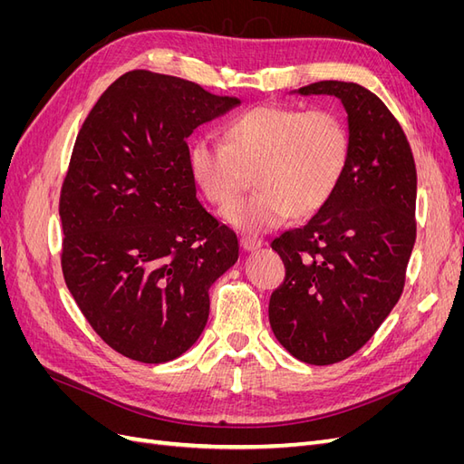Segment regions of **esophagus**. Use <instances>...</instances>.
<instances>
[{
    "mask_svg": "<svg viewBox=\"0 0 464 464\" xmlns=\"http://www.w3.org/2000/svg\"><path fill=\"white\" fill-rule=\"evenodd\" d=\"M240 246L244 251H254V249H259L263 246V240L261 237H254V236H244L240 240Z\"/></svg>",
    "mask_w": 464,
    "mask_h": 464,
    "instance_id": "1",
    "label": "esophagus"
}]
</instances>
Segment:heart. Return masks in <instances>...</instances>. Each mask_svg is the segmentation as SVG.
I'll list each match as a JSON object with an SVG mask.
<instances>
[{
  "label": "heart",
  "instance_id": "obj_1",
  "mask_svg": "<svg viewBox=\"0 0 464 464\" xmlns=\"http://www.w3.org/2000/svg\"><path fill=\"white\" fill-rule=\"evenodd\" d=\"M350 159V131L331 108L256 106L224 125V143L191 145L189 170L203 198L228 207L251 175L258 191L224 210L232 227L266 232L294 217H312L339 189Z\"/></svg>",
  "mask_w": 464,
  "mask_h": 464
}]
</instances>
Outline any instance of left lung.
Segmentation results:
<instances>
[{"label": "left lung", "mask_w": 464, "mask_h": 464, "mask_svg": "<svg viewBox=\"0 0 464 464\" xmlns=\"http://www.w3.org/2000/svg\"><path fill=\"white\" fill-rule=\"evenodd\" d=\"M348 114L350 159L331 201L273 240L286 266L269 302L276 341L314 366L346 360L399 302L416 240V166L397 118L358 82L319 81Z\"/></svg>", "instance_id": "8db88e82"}]
</instances>
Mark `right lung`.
I'll list each match as a JSON object with an SVG mask.
<instances>
[{
  "label": "right lung",
  "mask_w": 464,
  "mask_h": 464,
  "mask_svg": "<svg viewBox=\"0 0 464 464\" xmlns=\"http://www.w3.org/2000/svg\"><path fill=\"white\" fill-rule=\"evenodd\" d=\"M240 101L135 69L98 98L60 195L65 285L116 353L170 362L199 339L237 237L198 199L186 139Z\"/></svg>",
  "instance_id": "1"
}]
</instances>
